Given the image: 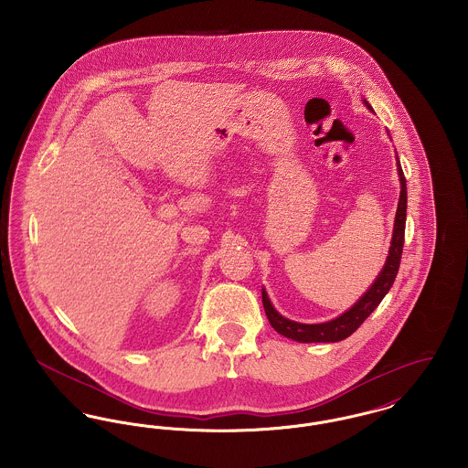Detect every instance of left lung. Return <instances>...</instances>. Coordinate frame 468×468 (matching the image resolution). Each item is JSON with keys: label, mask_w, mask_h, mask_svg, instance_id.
Here are the masks:
<instances>
[{"label": "left lung", "mask_w": 468, "mask_h": 468, "mask_svg": "<svg viewBox=\"0 0 468 468\" xmlns=\"http://www.w3.org/2000/svg\"><path fill=\"white\" fill-rule=\"evenodd\" d=\"M364 106L371 110L369 102L364 101ZM373 111V110H371ZM398 175H399V184H401V193H399V201H398V210H396V219H394V231H392V240L388 248V256L385 261L382 272L375 279L371 288L350 307L346 313L341 316L325 322V324H299L293 320L284 318L274 309L271 303L269 295L265 290H261V301L267 313V318L271 325L274 327L275 332H279L284 337H290L299 343H337L352 335L356 330L364 324V320L377 309V305L382 303L387 292L390 290L398 271H399V261H401V252H403V244H405V222H407V180L403 175L401 165L398 161Z\"/></svg>", "instance_id": "1"}]
</instances>
